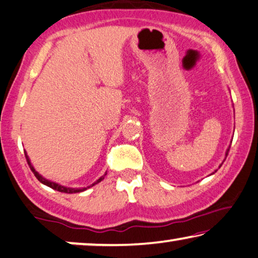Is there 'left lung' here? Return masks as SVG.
<instances>
[{"label":"left lung","instance_id":"8db88e82","mask_svg":"<svg viewBox=\"0 0 258 258\" xmlns=\"http://www.w3.org/2000/svg\"><path fill=\"white\" fill-rule=\"evenodd\" d=\"M227 151H229V150H227Z\"/></svg>","mask_w":258,"mask_h":258}]
</instances>
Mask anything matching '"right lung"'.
<instances>
[{
  "mask_svg": "<svg viewBox=\"0 0 258 258\" xmlns=\"http://www.w3.org/2000/svg\"><path fill=\"white\" fill-rule=\"evenodd\" d=\"M25 158H26L27 164H29L30 168H31V170H32V172H33V174L35 175V177H37V179H38L39 181H40L41 183L46 184V185H48V187H50L51 189L57 190V191H61V192H66V194H74V192H81V191H84V190H86V189L89 188V187H88V188H82V189H79V188H67V187H63V185H60V184L55 183V182H51V181H48V180L43 179V177L40 175V174H39L38 172H35V169L33 168V166L31 165V162H30L29 157H27V154H25ZM105 175H106V174H105ZM105 175H104V176H101L100 179H99V180H97L96 182H94L93 184H91V187H92V185H94V184H97L98 182H100L101 180H104Z\"/></svg>",
  "mask_w": 258,
  "mask_h": 258,
  "instance_id": "obj_1",
  "label": "right lung"
}]
</instances>
